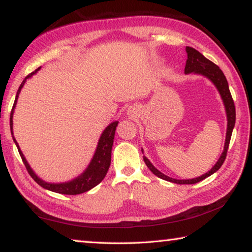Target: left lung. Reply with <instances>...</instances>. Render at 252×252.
I'll use <instances>...</instances> for the list:
<instances>
[{"label": "left lung", "mask_w": 252, "mask_h": 252, "mask_svg": "<svg viewBox=\"0 0 252 252\" xmlns=\"http://www.w3.org/2000/svg\"><path fill=\"white\" fill-rule=\"evenodd\" d=\"M186 51L188 53V60L185 67V73L188 74V73H192V72H194V73L207 76L208 79H210L212 81L213 84L216 85L217 89H218V91L220 92V95L222 97V101L225 106V111H227L228 129H227V136H225V143H224V149H223L222 155H221L218 162L213 165V168L210 170V171L199 178L189 179V180H177V179L170 178L162 172H160L158 169H156L152 165L151 162L149 161L146 157H143V160L146 162L147 167L151 170L153 174H156L157 177L163 179V180L178 183V185H193V183L200 182L201 180H203V179L211 176V174H213L216 171H218V170L221 168V165L223 164L225 158H227L230 139H231L234 123H236V108H234L233 99L229 90L228 81L225 79L223 72L220 70V67L218 65L215 64L212 61H210V60L204 58L203 55L195 49L191 48V46H187Z\"/></svg>", "instance_id": "obj_1"}]
</instances>
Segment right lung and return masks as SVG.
I'll use <instances>...</instances> for the list:
<instances>
[{
	"instance_id": "1",
	"label": "right lung",
	"mask_w": 252,
	"mask_h": 252,
	"mask_svg": "<svg viewBox=\"0 0 252 252\" xmlns=\"http://www.w3.org/2000/svg\"><path fill=\"white\" fill-rule=\"evenodd\" d=\"M39 70L40 67H37L35 71L31 72L29 75L25 76L23 82L20 85L18 92H16L15 101H14L13 108H12L11 116H10L11 132H12V126H13V121H12V118H13V111L16 104V100H18L19 94L21 92V89L23 88L27 79L31 78V76L33 74H35ZM118 123H119L118 121L112 122L109 126L105 127L103 133L101 134V138L99 140V143H97L96 151L94 153V156H93V159L91 161V163L89 164L87 170H85L80 177L73 179L72 181L64 182V183H49L41 180V179L32 171V169L30 168L29 163L27 162V160H25L23 153L21 152L18 143H16L14 138L13 140L16 144V147H18L19 153L21 158H22V161L25 165V168H27L29 174L32 177L33 180L35 181L37 185H40L42 188H44V189L53 191V192H58L62 194H80V193L85 192V191H89L90 189H92V188H94L95 186L99 185V183L104 179L106 172H108L110 163H111V150H112L113 139H114V134H116V129H117Z\"/></svg>"
}]
</instances>
